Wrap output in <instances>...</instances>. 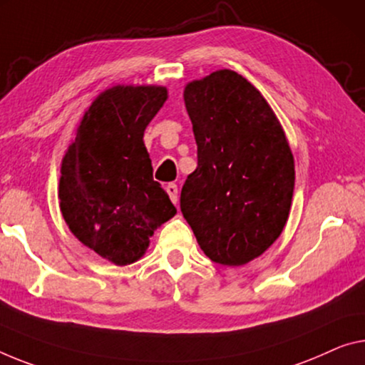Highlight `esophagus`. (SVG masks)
Segmentation results:
<instances>
[{
	"mask_svg": "<svg viewBox=\"0 0 365 365\" xmlns=\"http://www.w3.org/2000/svg\"><path fill=\"white\" fill-rule=\"evenodd\" d=\"M166 192H168V195H170V199H171V202L173 204H178V186L175 182H170L166 186Z\"/></svg>",
	"mask_w": 365,
	"mask_h": 365,
	"instance_id": "obj_1",
	"label": "esophagus"
}]
</instances>
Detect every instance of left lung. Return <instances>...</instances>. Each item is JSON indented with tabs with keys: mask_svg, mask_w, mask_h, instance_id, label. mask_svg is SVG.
Here are the masks:
<instances>
[{
	"mask_svg": "<svg viewBox=\"0 0 365 365\" xmlns=\"http://www.w3.org/2000/svg\"><path fill=\"white\" fill-rule=\"evenodd\" d=\"M197 168L181 190V212L204 255L223 266L261 256L287 223L295 165L264 96L223 68L184 88Z\"/></svg>",
	"mask_w": 365,
	"mask_h": 365,
	"instance_id": "obj_1",
	"label": "left lung"
}]
</instances>
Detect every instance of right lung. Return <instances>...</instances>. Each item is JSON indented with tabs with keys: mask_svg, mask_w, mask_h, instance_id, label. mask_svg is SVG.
Instances as JSON below:
<instances>
[{
	"mask_svg": "<svg viewBox=\"0 0 365 365\" xmlns=\"http://www.w3.org/2000/svg\"><path fill=\"white\" fill-rule=\"evenodd\" d=\"M168 99L166 86L115 85L83 114L60 168V212L83 245L115 266L138 261L155 230L176 215L153 181L145 128Z\"/></svg>",
	"mask_w": 365,
	"mask_h": 365,
	"instance_id": "1",
	"label": "right lung"
}]
</instances>
